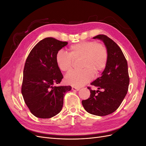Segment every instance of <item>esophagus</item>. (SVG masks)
I'll return each instance as SVG.
<instances>
[{"instance_id":"1","label":"esophagus","mask_w":146,"mask_h":146,"mask_svg":"<svg viewBox=\"0 0 146 146\" xmlns=\"http://www.w3.org/2000/svg\"><path fill=\"white\" fill-rule=\"evenodd\" d=\"M72 90L73 91H78V90H80V88H76V87H72Z\"/></svg>"}]
</instances>
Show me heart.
I'll return each mask as SVG.
<instances>
[{"instance_id": "1", "label": "heart", "mask_w": 146, "mask_h": 146, "mask_svg": "<svg viewBox=\"0 0 146 146\" xmlns=\"http://www.w3.org/2000/svg\"><path fill=\"white\" fill-rule=\"evenodd\" d=\"M82 59L80 71L68 75L66 83L69 85L80 87L89 82L93 77L98 76L107 66L108 51L101 43L83 41L70 46L69 52L60 50L56 54V63L61 71L68 74L73 69L74 61Z\"/></svg>"}]
</instances>
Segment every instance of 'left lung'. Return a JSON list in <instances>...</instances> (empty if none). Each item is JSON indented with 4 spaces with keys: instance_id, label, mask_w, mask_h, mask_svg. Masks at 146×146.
<instances>
[{
    "instance_id": "1",
    "label": "left lung",
    "mask_w": 146,
    "mask_h": 146,
    "mask_svg": "<svg viewBox=\"0 0 146 146\" xmlns=\"http://www.w3.org/2000/svg\"><path fill=\"white\" fill-rule=\"evenodd\" d=\"M102 41L108 51L107 66L102 76L91 85L98 87L92 90L90 87V98L82 100L86 111L94 115L103 116L115 111L127 93L130 82L128 65L121 48L104 35L93 37ZM102 90V91H100Z\"/></svg>"
}]
</instances>
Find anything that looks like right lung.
Returning <instances> with one entry per match:
<instances>
[{"instance_id":"right-lung-1","label":"right lung","mask_w":146,"mask_h":146,"mask_svg":"<svg viewBox=\"0 0 146 146\" xmlns=\"http://www.w3.org/2000/svg\"><path fill=\"white\" fill-rule=\"evenodd\" d=\"M68 42L46 38L37 43L26 60L21 92L30 112L39 118L55 116L62 110L64 96L70 86H55L63 78L56 54Z\"/></svg>"}]
</instances>
